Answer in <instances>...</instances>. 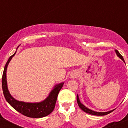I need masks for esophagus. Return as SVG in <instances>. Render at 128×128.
I'll return each instance as SVG.
<instances>
[{
	"mask_svg": "<svg viewBox=\"0 0 128 128\" xmlns=\"http://www.w3.org/2000/svg\"><path fill=\"white\" fill-rule=\"evenodd\" d=\"M78 76V74H77L76 72H72V74H70V77L72 78H75Z\"/></svg>",
	"mask_w": 128,
	"mask_h": 128,
	"instance_id": "obj_1",
	"label": "esophagus"
}]
</instances>
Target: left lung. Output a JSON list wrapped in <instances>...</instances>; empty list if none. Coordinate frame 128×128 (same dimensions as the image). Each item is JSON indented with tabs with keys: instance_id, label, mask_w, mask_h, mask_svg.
<instances>
[{
	"instance_id": "1",
	"label": "left lung",
	"mask_w": 128,
	"mask_h": 128,
	"mask_svg": "<svg viewBox=\"0 0 128 128\" xmlns=\"http://www.w3.org/2000/svg\"><path fill=\"white\" fill-rule=\"evenodd\" d=\"M115 52H116V54H117V56H118V57H119L124 62V58H123V57L122 56L121 54L118 52V50H115ZM124 63H125V62H124ZM77 102H78V106H80V108H81L82 111H84V112L87 113V114H91V115H98V116H102V115H107V114H109L110 113L112 112L114 110H113L109 111V112H95V111L91 110H90V109H88V108H86V107L85 106H84V105L82 104H81V102H80V99H79V96H78V95H77Z\"/></svg>"
}]
</instances>
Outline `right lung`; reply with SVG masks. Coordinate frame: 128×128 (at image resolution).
I'll use <instances>...</instances> for the list:
<instances>
[{
	"instance_id": "obj_1",
	"label": "right lung",
	"mask_w": 128,
	"mask_h": 128,
	"mask_svg": "<svg viewBox=\"0 0 128 128\" xmlns=\"http://www.w3.org/2000/svg\"><path fill=\"white\" fill-rule=\"evenodd\" d=\"M17 47V48H18ZM16 52L10 56L4 66L3 75L2 79V86L3 94L6 100L14 110L22 114V115L31 118H42L49 115L54 110L58 95L63 87L64 82H61L54 86V88L51 90L48 96L46 99L40 102H26L18 101L11 96L8 88L6 80L7 67L12 58L15 55Z\"/></svg>"
}]
</instances>
